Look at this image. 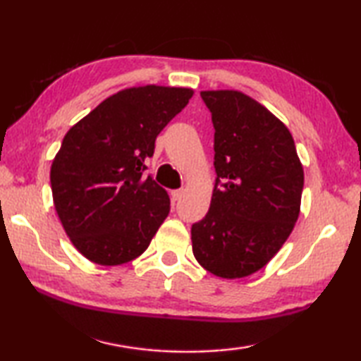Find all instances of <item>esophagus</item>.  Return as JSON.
Here are the masks:
<instances>
[{
    "mask_svg": "<svg viewBox=\"0 0 361 361\" xmlns=\"http://www.w3.org/2000/svg\"><path fill=\"white\" fill-rule=\"evenodd\" d=\"M183 195H185V189H175V191L170 192V197H172L173 202H176V200H180Z\"/></svg>",
    "mask_w": 361,
    "mask_h": 361,
    "instance_id": "1",
    "label": "esophagus"
}]
</instances>
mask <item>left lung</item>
<instances>
[{
    "mask_svg": "<svg viewBox=\"0 0 361 361\" xmlns=\"http://www.w3.org/2000/svg\"><path fill=\"white\" fill-rule=\"evenodd\" d=\"M215 127L216 185L192 224L194 258L213 276L258 272L288 239L301 212L304 170L282 121L234 89L202 90Z\"/></svg>",
    "mask_w": 361,
    "mask_h": 361,
    "instance_id": "1",
    "label": "left lung"
}]
</instances>
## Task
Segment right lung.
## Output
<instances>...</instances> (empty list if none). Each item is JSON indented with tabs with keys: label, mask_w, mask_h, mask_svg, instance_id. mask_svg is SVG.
I'll return each instance as SVG.
<instances>
[{
	"label": "right lung",
	"mask_w": 361,
	"mask_h": 361,
	"mask_svg": "<svg viewBox=\"0 0 361 361\" xmlns=\"http://www.w3.org/2000/svg\"><path fill=\"white\" fill-rule=\"evenodd\" d=\"M194 90L138 85L109 95L63 137L51 167L54 207L84 258L119 266L138 258L164 223L170 199L145 178V161Z\"/></svg>",
	"instance_id": "right-lung-1"
}]
</instances>
